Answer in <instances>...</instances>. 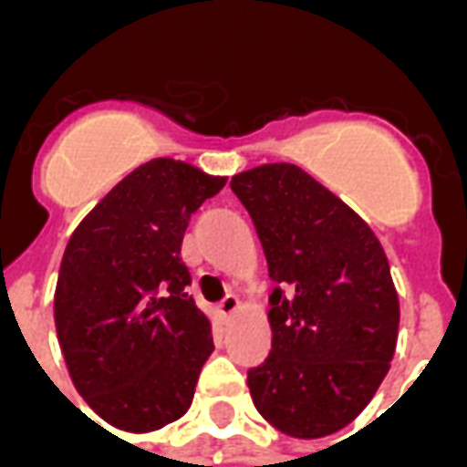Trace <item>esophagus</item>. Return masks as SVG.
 <instances>
[{"mask_svg": "<svg viewBox=\"0 0 467 467\" xmlns=\"http://www.w3.org/2000/svg\"><path fill=\"white\" fill-rule=\"evenodd\" d=\"M237 310H240V300H237V295H227V297H223V303H220V313H223L224 317H233Z\"/></svg>", "mask_w": 467, "mask_h": 467, "instance_id": "34e87169", "label": "esophagus"}]
</instances>
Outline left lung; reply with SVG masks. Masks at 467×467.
Instances as JSON below:
<instances>
[{
    "label": "left lung",
    "mask_w": 467,
    "mask_h": 467,
    "mask_svg": "<svg viewBox=\"0 0 467 467\" xmlns=\"http://www.w3.org/2000/svg\"><path fill=\"white\" fill-rule=\"evenodd\" d=\"M275 283L273 350L247 370L257 412L293 438H325L362 412L390 370L400 305L380 240L295 164L234 174Z\"/></svg>",
    "instance_id": "1"
}]
</instances>
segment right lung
<instances>
[{
    "mask_svg": "<svg viewBox=\"0 0 467 467\" xmlns=\"http://www.w3.org/2000/svg\"><path fill=\"white\" fill-rule=\"evenodd\" d=\"M174 160L124 177L67 243L55 293L57 337L79 395L119 431L147 432L182 418L213 355L210 320L180 257L197 207L220 192Z\"/></svg>",
    "mask_w": 467,
    "mask_h": 467,
    "instance_id": "right-lung-1",
    "label": "right lung"
}]
</instances>
